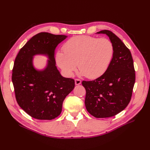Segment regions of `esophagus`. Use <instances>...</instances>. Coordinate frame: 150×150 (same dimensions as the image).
<instances>
[{
    "instance_id": "1",
    "label": "esophagus",
    "mask_w": 150,
    "mask_h": 150,
    "mask_svg": "<svg viewBox=\"0 0 150 150\" xmlns=\"http://www.w3.org/2000/svg\"><path fill=\"white\" fill-rule=\"evenodd\" d=\"M81 83V81L78 79H75V84L76 85H79Z\"/></svg>"
}]
</instances>
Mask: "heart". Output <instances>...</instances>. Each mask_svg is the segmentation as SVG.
<instances>
[{
    "mask_svg": "<svg viewBox=\"0 0 150 150\" xmlns=\"http://www.w3.org/2000/svg\"><path fill=\"white\" fill-rule=\"evenodd\" d=\"M64 52L56 54V61L64 74L71 77L77 65L81 74L96 79L108 69L114 56V46L110 40L88 35L72 38L62 47Z\"/></svg>",
    "mask_w": 150,
    "mask_h": 150,
    "instance_id": "heart-1",
    "label": "heart"
}]
</instances>
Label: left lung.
I'll return each mask as SVG.
<instances>
[{
  "label": "left lung",
  "instance_id": "8db88e82",
  "mask_svg": "<svg viewBox=\"0 0 150 150\" xmlns=\"http://www.w3.org/2000/svg\"><path fill=\"white\" fill-rule=\"evenodd\" d=\"M97 34L108 36L114 46V56L102 76L94 81H83L82 84L86 91V110L95 117L103 118L116 115L128 105L135 83V71L130 51L117 36L108 30Z\"/></svg>",
  "mask_w": 150,
  "mask_h": 150
}]
</instances>
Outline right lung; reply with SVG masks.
<instances>
[{"mask_svg":"<svg viewBox=\"0 0 150 150\" xmlns=\"http://www.w3.org/2000/svg\"><path fill=\"white\" fill-rule=\"evenodd\" d=\"M67 36L40 33L33 36L18 53L12 81L19 106L35 119L51 120L62 111V103L74 88V80L61 76L56 66L54 52ZM44 55L48 60L44 70L35 69L33 57Z\"/></svg>","mask_w":150,"mask_h":150,"instance_id":"obj_1","label":"right lung"}]
</instances>
